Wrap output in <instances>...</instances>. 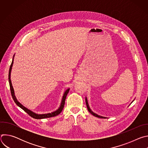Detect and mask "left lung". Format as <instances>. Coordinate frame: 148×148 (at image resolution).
<instances>
[{"label":"left lung","instance_id":"left-lung-1","mask_svg":"<svg viewBox=\"0 0 148 148\" xmlns=\"http://www.w3.org/2000/svg\"><path fill=\"white\" fill-rule=\"evenodd\" d=\"M133 101H132V102H133ZM132 102H131V103H132ZM86 105H87V109H88V111H89L92 115H94V116H96V117L99 118H106V117H104V116H102L98 115H97V114H95V113H94V112L92 111V110L90 109V107H89V104H88V101H87V98L86 97Z\"/></svg>","mask_w":148,"mask_h":148}]
</instances>
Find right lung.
Here are the masks:
<instances>
[{
    "mask_svg": "<svg viewBox=\"0 0 148 148\" xmlns=\"http://www.w3.org/2000/svg\"><path fill=\"white\" fill-rule=\"evenodd\" d=\"M14 55L13 57V59H12V64L10 66V69H9V85H10V91H11V94L12 96V98L14 101V102L16 103V105H17V106H18L20 108H22V110H23L26 112H27L30 116H32V118H34V119H44V118H50V117H53L55 116L58 115V114H60L61 113V112L62 111L63 108H64V104H65V101H66V98L67 97V95L68 94L70 88L67 89L65 92H64V94H63L62 98V100L61 102V104L60 107L55 111L52 112L51 113H47V114H38L36 113H34V112L32 111L31 110L27 109L26 107H24L23 105L20 103L17 99V98L15 97V94H14V89L13 88L12 86V81L10 79V74H11V71L12 69V66H13V60H14Z\"/></svg>",
    "mask_w": 148,
    "mask_h": 148,
    "instance_id": "add662e5",
    "label": "right lung"
}]
</instances>
